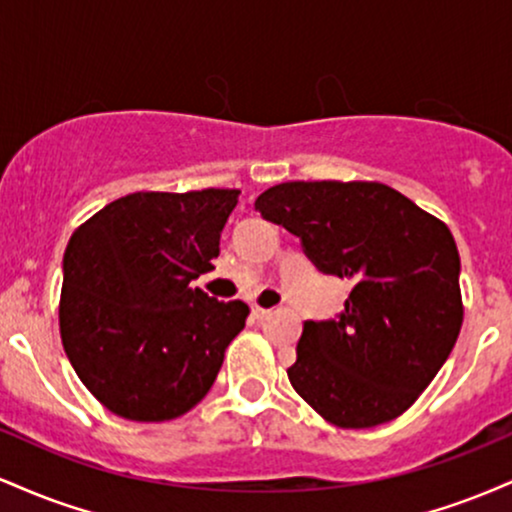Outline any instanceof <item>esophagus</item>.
<instances>
[{"label": "esophagus", "mask_w": 512, "mask_h": 512, "mask_svg": "<svg viewBox=\"0 0 512 512\" xmlns=\"http://www.w3.org/2000/svg\"><path fill=\"white\" fill-rule=\"evenodd\" d=\"M250 313H252V317H255V320H267V317L272 315V310H269V308H260V305H252Z\"/></svg>", "instance_id": "34e87169"}]
</instances>
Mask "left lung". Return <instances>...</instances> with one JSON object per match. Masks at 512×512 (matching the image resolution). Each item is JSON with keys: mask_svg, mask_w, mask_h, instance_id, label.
<instances>
[{"mask_svg": "<svg viewBox=\"0 0 512 512\" xmlns=\"http://www.w3.org/2000/svg\"><path fill=\"white\" fill-rule=\"evenodd\" d=\"M322 274L354 284L344 310L308 320L286 370L334 426L407 411L448 361L462 327L460 255L443 221L383 182H281L255 199Z\"/></svg>", "mask_w": 512, "mask_h": 512, "instance_id": "obj_1", "label": "left lung"}]
</instances>
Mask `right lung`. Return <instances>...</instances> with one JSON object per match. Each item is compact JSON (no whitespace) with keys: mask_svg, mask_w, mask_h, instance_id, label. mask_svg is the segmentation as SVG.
<instances>
[{"mask_svg":"<svg viewBox=\"0 0 512 512\" xmlns=\"http://www.w3.org/2000/svg\"><path fill=\"white\" fill-rule=\"evenodd\" d=\"M240 190L134 192L69 238L60 332L76 375L113 414L168 421L209 392L248 305L190 281L211 272Z\"/></svg>","mask_w":512,"mask_h":512,"instance_id":"add662e5","label":"right lung"}]
</instances>
